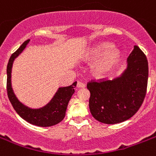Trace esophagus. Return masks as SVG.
I'll use <instances>...</instances> for the list:
<instances>
[{"label":"esophagus","mask_w":156,"mask_h":156,"mask_svg":"<svg viewBox=\"0 0 156 156\" xmlns=\"http://www.w3.org/2000/svg\"><path fill=\"white\" fill-rule=\"evenodd\" d=\"M76 87H77V88H84V87H85V84H84V83H82V82H80V81H78V82H77Z\"/></svg>","instance_id":"1"}]
</instances>
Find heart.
I'll list each match as a JSON object with an SVG mask.
<instances>
[{"instance_id": "1", "label": "heart", "mask_w": 156, "mask_h": 156, "mask_svg": "<svg viewBox=\"0 0 156 156\" xmlns=\"http://www.w3.org/2000/svg\"><path fill=\"white\" fill-rule=\"evenodd\" d=\"M122 53L109 43H100L87 50L82 59L95 62L91 67L92 74L97 78L107 76L120 63Z\"/></svg>"}]
</instances>
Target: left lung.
<instances>
[{"label":"left lung","mask_w":156,"mask_h":156,"mask_svg":"<svg viewBox=\"0 0 156 156\" xmlns=\"http://www.w3.org/2000/svg\"><path fill=\"white\" fill-rule=\"evenodd\" d=\"M148 80L147 57L134 46L127 58L126 68L112 80L92 81L89 109L96 120L105 124H117L135 114L146 96Z\"/></svg>","instance_id":"left-lung-1"}]
</instances>
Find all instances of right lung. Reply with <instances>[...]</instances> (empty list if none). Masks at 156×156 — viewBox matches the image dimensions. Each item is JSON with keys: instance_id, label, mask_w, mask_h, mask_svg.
I'll return each mask as SVG.
<instances>
[{"instance_id": "add662e5", "label": "right lung", "mask_w": 156, "mask_h": 156, "mask_svg": "<svg viewBox=\"0 0 156 156\" xmlns=\"http://www.w3.org/2000/svg\"><path fill=\"white\" fill-rule=\"evenodd\" d=\"M30 39L25 41L22 46L13 53L9 60L7 65V93L9 99L17 114L27 122L32 125L47 127L59 123L66 114V109L72 96L75 93L76 81L68 87H60L52 98V99L43 107L32 109L25 105L15 95L11 83V73L13 61L26 48Z\"/></svg>"}]
</instances>
